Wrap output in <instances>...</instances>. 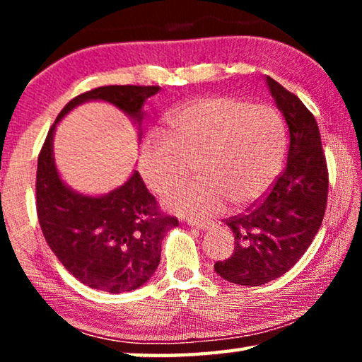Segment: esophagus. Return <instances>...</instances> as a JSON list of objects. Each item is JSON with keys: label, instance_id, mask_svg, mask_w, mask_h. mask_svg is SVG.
Returning a JSON list of instances; mask_svg holds the SVG:
<instances>
[{"label": "esophagus", "instance_id": "34e87169", "mask_svg": "<svg viewBox=\"0 0 362 362\" xmlns=\"http://www.w3.org/2000/svg\"><path fill=\"white\" fill-rule=\"evenodd\" d=\"M188 225L194 226V228H198L201 231H204L207 226H209V223H207V222H196V220H188Z\"/></svg>", "mask_w": 362, "mask_h": 362}]
</instances>
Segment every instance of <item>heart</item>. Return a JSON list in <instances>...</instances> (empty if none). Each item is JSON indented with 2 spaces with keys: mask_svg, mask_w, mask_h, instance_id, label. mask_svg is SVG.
Returning a JSON list of instances; mask_svg holds the SVG:
<instances>
[{
  "mask_svg": "<svg viewBox=\"0 0 362 362\" xmlns=\"http://www.w3.org/2000/svg\"><path fill=\"white\" fill-rule=\"evenodd\" d=\"M284 127L272 107L228 95L203 97L170 115L161 134L140 150V174L153 192L168 194L187 179H199L169 196L180 216L209 218L226 203L246 209L276 180L284 158Z\"/></svg>",
  "mask_w": 362,
  "mask_h": 362,
  "instance_id": "1",
  "label": "heart"
}]
</instances>
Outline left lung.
<instances>
[{
  "mask_svg": "<svg viewBox=\"0 0 362 362\" xmlns=\"http://www.w3.org/2000/svg\"><path fill=\"white\" fill-rule=\"evenodd\" d=\"M273 99L289 131L287 163L259 203L225 218L235 235V250L214 269L240 286H262L296 265L322 223L329 170L313 113L296 94L267 76Z\"/></svg>",
  "mask_w": 362,
  "mask_h": 362,
  "instance_id": "1",
  "label": "left lung"
}]
</instances>
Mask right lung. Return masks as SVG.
<instances>
[{
    "label": "right lung",
    "mask_w": 362,
    "mask_h": 362,
    "mask_svg": "<svg viewBox=\"0 0 362 362\" xmlns=\"http://www.w3.org/2000/svg\"><path fill=\"white\" fill-rule=\"evenodd\" d=\"M159 86H100L71 99L57 121L88 100H105L137 121L142 105ZM54 124L38 155L36 214L47 246L83 284L112 293L137 289L151 278L161 259L166 233L179 225L161 209L134 173L124 185L105 196H83L65 185L52 155Z\"/></svg>",
    "instance_id": "obj_1"
}]
</instances>
